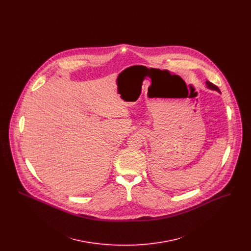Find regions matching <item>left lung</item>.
Returning a JSON list of instances; mask_svg holds the SVG:
<instances>
[{"label":"left lung","mask_w":251,"mask_h":251,"mask_svg":"<svg viewBox=\"0 0 251 251\" xmlns=\"http://www.w3.org/2000/svg\"><path fill=\"white\" fill-rule=\"evenodd\" d=\"M206 87L209 88L210 90H215V91H217L218 93H220L219 88H218L216 85H215V84H212L211 82H209V81H206Z\"/></svg>","instance_id":"1"}]
</instances>
